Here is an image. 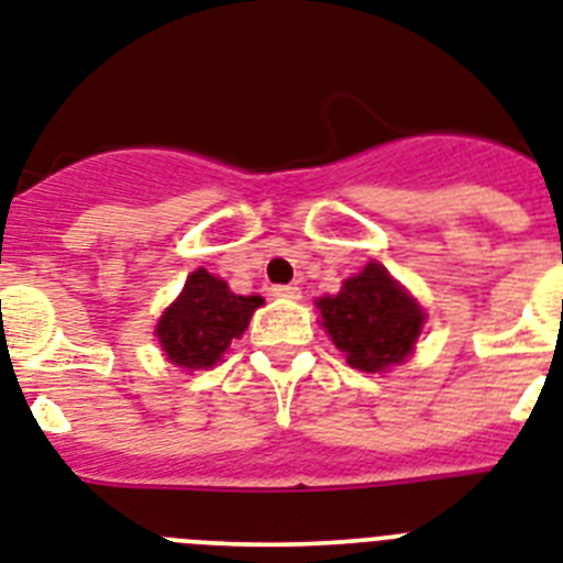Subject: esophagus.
<instances>
[{
  "label": "esophagus",
  "instance_id": "34e87169",
  "mask_svg": "<svg viewBox=\"0 0 563 563\" xmlns=\"http://www.w3.org/2000/svg\"><path fill=\"white\" fill-rule=\"evenodd\" d=\"M273 296H276V299L296 301V299H301V290L296 285H276L273 287Z\"/></svg>",
  "mask_w": 563,
  "mask_h": 563
}]
</instances>
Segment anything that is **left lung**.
Returning <instances> with one entry per match:
<instances>
[{
	"label": "left lung",
	"mask_w": 563,
	"mask_h": 563,
	"mask_svg": "<svg viewBox=\"0 0 563 563\" xmlns=\"http://www.w3.org/2000/svg\"><path fill=\"white\" fill-rule=\"evenodd\" d=\"M316 308L347 365L368 374H383L406 362L426 322L415 296H408L406 287L397 285L391 273L376 262L345 278L336 296H322Z\"/></svg>",
	"instance_id": "obj_1"
}]
</instances>
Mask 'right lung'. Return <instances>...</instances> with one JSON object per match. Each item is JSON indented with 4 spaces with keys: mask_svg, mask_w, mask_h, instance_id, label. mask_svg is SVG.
Instances as JSON below:
<instances>
[{
    "mask_svg": "<svg viewBox=\"0 0 563 563\" xmlns=\"http://www.w3.org/2000/svg\"><path fill=\"white\" fill-rule=\"evenodd\" d=\"M262 301V296L232 292L224 278L198 267L157 319L155 336L175 368L207 371L224 356L232 339L247 331Z\"/></svg>",
    "mask_w": 563,
    "mask_h": 563,
    "instance_id": "add662e5",
    "label": "right lung"
}]
</instances>
